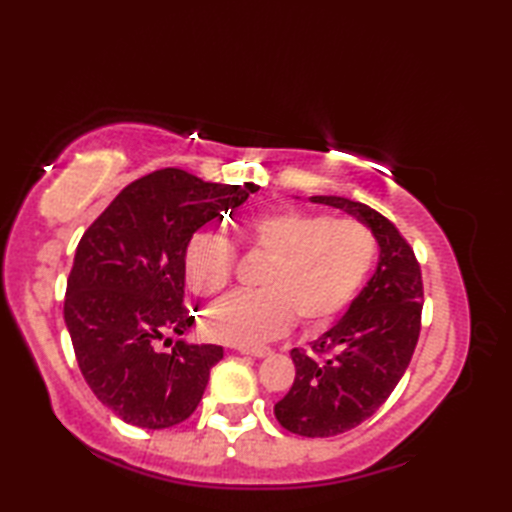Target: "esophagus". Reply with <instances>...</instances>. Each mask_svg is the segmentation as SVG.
Masks as SVG:
<instances>
[{"mask_svg":"<svg viewBox=\"0 0 512 512\" xmlns=\"http://www.w3.org/2000/svg\"><path fill=\"white\" fill-rule=\"evenodd\" d=\"M239 354H246V356H253V358H264V356L270 354V350H268V347H255V350H246V347H242Z\"/></svg>","mask_w":512,"mask_h":512,"instance_id":"esophagus-1","label":"esophagus"}]
</instances>
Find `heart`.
Masks as SVG:
<instances>
[{
  "label": "heart",
  "mask_w": 512,
  "mask_h": 512,
  "mask_svg": "<svg viewBox=\"0 0 512 512\" xmlns=\"http://www.w3.org/2000/svg\"><path fill=\"white\" fill-rule=\"evenodd\" d=\"M244 246L266 262L257 288L233 292L206 310L204 332L237 347L262 345L284 334L292 319L317 330L339 317L372 273L378 244L352 217L303 209L257 213L242 228ZM233 246L222 235L195 233L184 248V277L202 297L226 288Z\"/></svg>",
  "instance_id": "b5f03b06"
}]
</instances>
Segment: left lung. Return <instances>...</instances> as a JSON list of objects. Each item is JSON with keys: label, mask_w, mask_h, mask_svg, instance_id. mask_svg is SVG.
Masks as SVG:
<instances>
[{"label": "left lung", "mask_w": 512, "mask_h": 512, "mask_svg": "<svg viewBox=\"0 0 512 512\" xmlns=\"http://www.w3.org/2000/svg\"><path fill=\"white\" fill-rule=\"evenodd\" d=\"M363 222L380 248L367 286L312 352L292 350L295 383L275 405L284 429L306 438H330L354 429L383 405L416 350L422 314V275L411 246L385 215L339 195H312Z\"/></svg>", "instance_id": "left-lung-1"}]
</instances>
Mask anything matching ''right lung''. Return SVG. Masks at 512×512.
Masks as SVG:
<instances>
[{
  "instance_id": "obj_1",
  "label": "right lung",
  "mask_w": 512,
  "mask_h": 512,
  "mask_svg": "<svg viewBox=\"0 0 512 512\" xmlns=\"http://www.w3.org/2000/svg\"><path fill=\"white\" fill-rule=\"evenodd\" d=\"M257 189L160 169L127 184L83 233L65 290V328L85 383L127 424L167 429L202 400L224 350L180 339L193 325L184 308V248ZM165 333L179 341L158 353Z\"/></svg>"
}]
</instances>
